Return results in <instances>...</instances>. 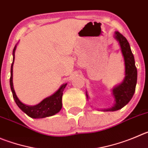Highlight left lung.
Instances as JSON below:
<instances>
[{
  "instance_id": "1",
  "label": "left lung",
  "mask_w": 148,
  "mask_h": 148,
  "mask_svg": "<svg viewBox=\"0 0 148 148\" xmlns=\"http://www.w3.org/2000/svg\"><path fill=\"white\" fill-rule=\"evenodd\" d=\"M114 38L119 42L124 57L125 76L123 82L112 90L113 96L115 99L114 105L112 108L104 110V111H116L126 105L134 94L137 81V70L129 43L118 31L114 33ZM86 96L88 99L87 93Z\"/></svg>"
}]
</instances>
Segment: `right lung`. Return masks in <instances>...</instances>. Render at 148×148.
I'll return each instance as SVG.
<instances>
[{
  "instance_id": "1",
  "label": "right lung",
  "mask_w": 148,
  "mask_h": 148,
  "mask_svg": "<svg viewBox=\"0 0 148 148\" xmlns=\"http://www.w3.org/2000/svg\"><path fill=\"white\" fill-rule=\"evenodd\" d=\"M16 49V46L13 49V62L11 66V77H10V87L12 90L13 98L16 102V105L20 107L22 111L24 112L26 114L32 118H43L52 116L60 112L62 108V96H63V91L66 88L67 84L62 85L56 93H54L49 97L46 98L45 99L40 102L36 106H27L22 103L16 96L13 88V64L14 60V52Z\"/></svg>"
}]
</instances>
